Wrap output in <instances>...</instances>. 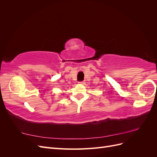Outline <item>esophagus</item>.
<instances>
[{
    "instance_id": "34e87169",
    "label": "esophagus",
    "mask_w": 157,
    "mask_h": 157,
    "mask_svg": "<svg viewBox=\"0 0 157 157\" xmlns=\"http://www.w3.org/2000/svg\"><path fill=\"white\" fill-rule=\"evenodd\" d=\"M78 83H79L80 84H84V83H85V82H84V81H80V82H79Z\"/></svg>"
}]
</instances>
